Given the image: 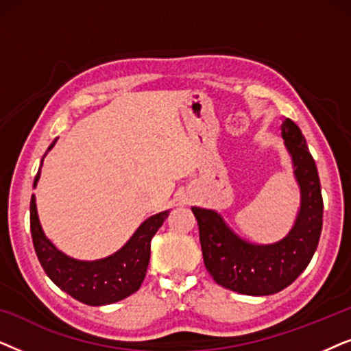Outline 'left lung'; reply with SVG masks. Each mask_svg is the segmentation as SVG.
<instances>
[{
    "label": "left lung",
    "mask_w": 351,
    "mask_h": 351,
    "mask_svg": "<svg viewBox=\"0 0 351 351\" xmlns=\"http://www.w3.org/2000/svg\"><path fill=\"white\" fill-rule=\"evenodd\" d=\"M281 136L300 186V210L286 238L275 244H252L234 234L215 210L191 208L199 228L204 265L217 285L246 295H270L292 285L318 247L323 228V196L318 169L305 137L289 118Z\"/></svg>",
    "instance_id": "1"
}]
</instances>
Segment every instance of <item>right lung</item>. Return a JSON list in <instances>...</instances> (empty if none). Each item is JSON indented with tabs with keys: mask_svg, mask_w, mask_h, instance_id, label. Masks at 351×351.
Segmentation results:
<instances>
[{
	"mask_svg": "<svg viewBox=\"0 0 351 351\" xmlns=\"http://www.w3.org/2000/svg\"><path fill=\"white\" fill-rule=\"evenodd\" d=\"M57 141V138H56ZM56 141L47 150L54 147ZM43 162V161H41ZM35 177V186L40 179ZM169 210L152 215L136 230L131 239L112 256L100 261H76L59 251L43 232L36 213L35 195L30 201V230L35 252L46 275L57 287L86 305H108L138 291L150 261V243Z\"/></svg>",
	"mask_w": 351,
	"mask_h": 351,
	"instance_id": "obj_1",
	"label": "right lung"
}]
</instances>
